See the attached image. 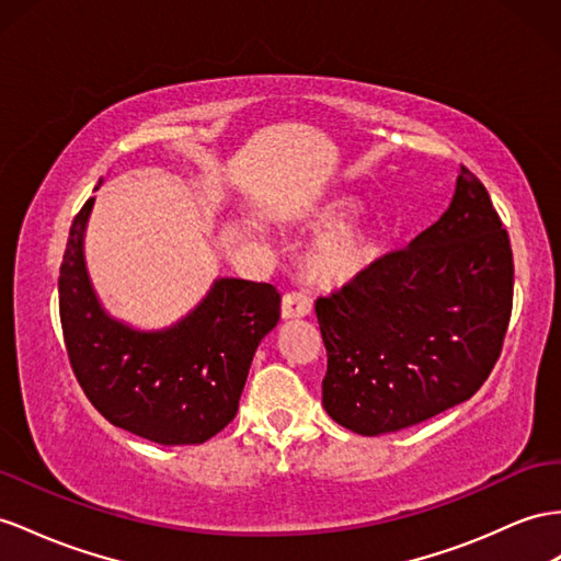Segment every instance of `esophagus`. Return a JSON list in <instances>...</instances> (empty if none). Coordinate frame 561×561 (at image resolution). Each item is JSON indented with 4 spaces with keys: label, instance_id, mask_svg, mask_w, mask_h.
Listing matches in <instances>:
<instances>
[{
    "label": "esophagus",
    "instance_id": "obj_1",
    "mask_svg": "<svg viewBox=\"0 0 561 561\" xmlns=\"http://www.w3.org/2000/svg\"><path fill=\"white\" fill-rule=\"evenodd\" d=\"M312 310L310 298L306 294H286L282 298V320H298V318H308Z\"/></svg>",
    "mask_w": 561,
    "mask_h": 561
}]
</instances>
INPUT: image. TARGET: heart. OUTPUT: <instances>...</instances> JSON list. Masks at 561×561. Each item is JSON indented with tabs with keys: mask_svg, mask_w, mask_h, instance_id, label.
I'll return each mask as SVG.
<instances>
[{
	"mask_svg": "<svg viewBox=\"0 0 561 561\" xmlns=\"http://www.w3.org/2000/svg\"><path fill=\"white\" fill-rule=\"evenodd\" d=\"M355 208L353 196H332L300 215V225L318 229L298 257L306 282L320 289H346L375 265L379 232L375 222L348 218Z\"/></svg>",
	"mask_w": 561,
	"mask_h": 561,
	"instance_id": "obj_1",
	"label": "heart"
}]
</instances>
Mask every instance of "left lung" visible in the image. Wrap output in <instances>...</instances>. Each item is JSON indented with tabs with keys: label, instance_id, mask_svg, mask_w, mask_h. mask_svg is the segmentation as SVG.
<instances>
[{
	"label": "left lung",
	"instance_id": "1",
	"mask_svg": "<svg viewBox=\"0 0 561 561\" xmlns=\"http://www.w3.org/2000/svg\"><path fill=\"white\" fill-rule=\"evenodd\" d=\"M512 294L507 229L462 165L434 225L314 304L327 414L355 434L381 436L465 403L497 363Z\"/></svg>",
	"mask_w": 561,
	"mask_h": 561
}]
</instances>
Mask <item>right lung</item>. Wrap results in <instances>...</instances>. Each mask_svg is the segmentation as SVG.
<instances>
[{
    "instance_id": "1",
    "label": "right lung",
    "mask_w": 561,
    "mask_h": 561,
    "mask_svg": "<svg viewBox=\"0 0 561 561\" xmlns=\"http://www.w3.org/2000/svg\"><path fill=\"white\" fill-rule=\"evenodd\" d=\"M92 206L88 198L70 225L59 277L76 379L113 426L161 445L206 443L234 420L257 343L279 322L282 298L272 284L220 277L175 324L144 332L121 322L102 306L84 263Z\"/></svg>"
}]
</instances>
